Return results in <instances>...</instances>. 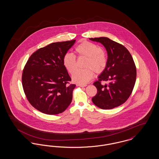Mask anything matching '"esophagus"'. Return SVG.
<instances>
[{
  "label": "esophagus",
  "mask_w": 159,
  "mask_h": 159,
  "mask_svg": "<svg viewBox=\"0 0 159 159\" xmlns=\"http://www.w3.org/2000/svg\"><path fill=\"white\" fill-rule=\"evenodd\" d=\"M78 86H80V87H85V86H86V84H78Z\"/></svg>",
  "instance_id": "34e87169"
}]
</instances>
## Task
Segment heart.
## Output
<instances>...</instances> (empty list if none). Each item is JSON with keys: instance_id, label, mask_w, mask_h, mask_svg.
<instances>
[{"instance_id": "1", "label": "heart", "mask_w": 159, "mask_h": 159, "mask_svg": "<svg viewBox=\"0 0 159 159\" xmlns=\"http://www.w3.org/2000/svg\"><path fill=\"white\" fill-rule=\"evenodd\" d=\"M79 57L88 58L84 70H77L73 75V80L79 84H86L91 81L93 76V71L99 73L105 67L107 62L106 55L101 48L89 42H83L76 48ZM63 64L70 74H73L77 68L76 57L73 53H66L63 57Z\"/></svg>"}]
</instances>
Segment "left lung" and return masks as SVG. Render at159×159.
Returning a JSON list of instances; mask_svg holds the SVG:
<instances>
[{
	"instance_id": "1",
	"label": "left lung",
	"mask_w": 159,
	"mask_h": 159,
	"mask_svg": "<svg viewBox=\"0 0 159 159\" xmlns=\"http://www.w3.org/2000/svg\"><path fill=\"white\" fill-rule=\"evenodd\" d=\"M89 39L102 44L108 55L106 68L98 76V80L93 83L97 93L92 101L101 109H112L123 104L130 95L136 81V67L124 46L106 37ZM101 81L110 82L103 85Z\"/></svg>"
}]
</instances>
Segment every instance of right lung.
I'll return each instance as SVG.
<instances>
[{
    "label": "right lung",
    "instance_id": "obj_1",
    "mask_svg": "<svg viewBox=\"0 0 159 159\" xmlns=\"http://www.w3.org/2000/svg\"><path fill=\"white\" fill-rule=\"evenodd\" d=\"M76 40L52 43L33 53L23 70L22 83L31 106L42 113L58 114L71 102L76 85L63 64V57Z\"/></svg>",
    "mask_w": 159,
    "mask_h": 159
}]
</instances>
